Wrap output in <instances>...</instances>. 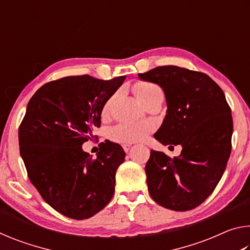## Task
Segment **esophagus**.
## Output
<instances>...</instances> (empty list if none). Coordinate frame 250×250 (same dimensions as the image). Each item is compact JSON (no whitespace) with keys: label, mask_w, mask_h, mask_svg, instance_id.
Masks as SVG:
<instances>
[{"label":"esophagus","mask_w":250,"mask_h":250,"mask_svg":"<svg viewBox=\"0 0 250 250\" xmlns=\"http://www.w3.org/2000/svg\"><path fill=\"white\" fill-rule=\"evenodd\" d=\"M122 147H124V150H125V152H128V151L130 150L131 145H129V143H125V145H122Z\"/></svg>","instance_id":"1"}]
</instances>
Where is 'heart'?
<instances>
[{
  "instance_id": "obj_1",
  "label": "heart",
  "mask_w": 250,
  "mask_h": 250,
  "mask_svg": "<svg viewBox=\"0 0 250 250\" xmlns=\"http://www.w3.org/2000/svg\"><path fill=\"white\" fill-rule=\"evenodd\" d=\"M133 90L135 95L143 104L155 92L161 91L160 87L155 83L141 82L134 84ZM113 98H109L103 108V116H107ZM151 131V125L146 122H124L116 125L110 131V138L113 141L121 143H131L141 140Z\"/></svg>"
}]
</instances>
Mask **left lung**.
<instances>
[{"label": "left lung", "instance_id": "left-lung-1", "mask_svg": "<svg viewBox=\"0 0 250 250\" xmlns=\"http://www.w3.org/2000/svg\"><path fill=\"white\" fill-rule=\"evenodd\" d=\"M138 76L159 84L166 95L167 115L154 138L182 146L173 159L151 150L146 166L150 195L168 209L195 208L213 193L230 155L232 118L225 95L206 74L177 66Z\"/></svg>", "mask_w": 250, "mask_h": 250}]
</instances>
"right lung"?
<instances>
[{
	"instance_id": "1",
	"label": "right lung",
	"mask_w": 250,
	"mask_h": 250,
	"mask_svg": "<svg viewBox=\"0 0 250 250\" xmlns=\"http://www.w3.org/2000/svg\"><path fill=\"white\" fill-rule=\"evenodd\" d=\"M125 79L69 76L45 83L28 101L19 129L20 153L44 201L67 217L94 216L113 196L124 149L105 140L92 159L82 146L94 137L104 104Z\"/></svg>"
}]
</instances>
